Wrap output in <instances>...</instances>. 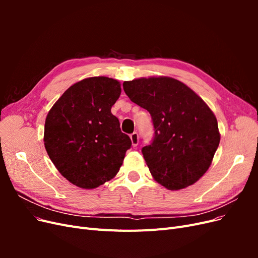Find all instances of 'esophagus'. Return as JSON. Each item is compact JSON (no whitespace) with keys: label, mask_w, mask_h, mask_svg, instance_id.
I'll return each mask as SVG.
<instances>
[{"label":"esophagus","mask_w":258,"mask_h":258,"mask_svg":"<svg viewBox=\"0 0 258 258\" xmlns=\"http://www.w3.org/2000/svg\"><path fill=\"white\" fill-rule=\"evenodd\" d=\"M130 139H131L132 146L136 147L139 144V135H138V132H134V134H131L130 135Z\"/></svg>","instance_id":"obj_1"}]
</instances>
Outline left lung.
I'll use <instances>...</instances> for the list:
<instances>
[{"instance_id": "obj_1", "label": "left lung", "mask_w": 258, "mask_h": 258, "mask_svg": "<svg viewBox=\"0 0 258 258\" xmlns=\"http://www.w3.org/2000/svg\"><path fill=\"white\" fill-rule=\"evenodd\" d=\"M122 86L132 102L152 116L154 139L142 154L155 181L170 190L196 183L220 144L213 112L196 92L172 77H143Z\"/></svg>"}]
</instances>
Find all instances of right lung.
<instances>
[{"label":"right lung","mask_w":258,"mask_h":258,"mask_svg":"<svg viewBox=\"0 0 258 258\" xmlns=\"http://www.w3.org/2000/svg\"><path fill=\"white\" fill-rule=\"evenodd\" d=\"M120 92L118 81L89 77L67 89L46 117V152L59 172L81 188L112 179L131 147L111 113Z\"/></svg>","instance_id":"obj_1"}]
</instances>
